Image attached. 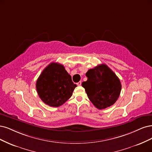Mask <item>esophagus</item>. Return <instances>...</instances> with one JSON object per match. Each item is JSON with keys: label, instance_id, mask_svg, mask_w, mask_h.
Masks as SVG:
<instances>
[{"label": "esophagus", "instance_id": "obj_1", "mask_svg": "<svg viewBox=\"0 0 152 152\" xmlns=\"http://www.w3.org/2000/svg\"><path fill=\"white\" fill-rule=\"evenodd\" d=\"M77 85L78 86H81V81H79L78 83H77Z\"/></svg>", "mask_w": 152, "mask_h": 152}]
</instances>
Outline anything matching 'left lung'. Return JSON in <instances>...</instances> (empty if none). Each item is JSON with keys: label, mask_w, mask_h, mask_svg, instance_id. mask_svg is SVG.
Masks as SVG:
<instances>
[{"label": "left lung", "mask_w": 152, "mask_h": 152, "mask_svg": "<svg viewBox=\"0 0 152 152\" xmlns=\"http://www.w3.org/2000/svg\"><path fill=\"white\" fill-rule=\"evenodd\" d=\"M86 81L82 83L90 100L97 109L110 107L118 99L121 84L115 73L105 64H100L86 73Z\"/></svg>", "instance_id": "left-lung-1"}]
</instances>
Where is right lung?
Segmentation results:
<instances>
[{
	"mask_svg": "<svg viewBox=\"0 0 152 152\" xmlns=\"http://www.w3.org/2000/svg\"><path fill=\"white\" fill-rule=\"evenodd\" d=\"M77 86L63 65L52 62L43 69L36 83L41 100L50 107L62 105L72 96Z\"/></svg>",
	"mask_w": 152,
	"mask_h": 152,
	"instance_id": "add662e5",
	"label": "right lung"
}]
</instances>
